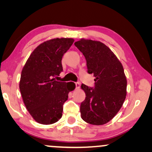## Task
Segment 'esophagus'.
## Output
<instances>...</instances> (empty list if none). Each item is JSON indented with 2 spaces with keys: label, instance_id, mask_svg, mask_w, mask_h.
Returning a JSON list of instances; mask_svg holds the SVG:
<instances>
[{
  "label": "esophagus",
  "instance_id": "1",
  "mask_svg": "<svg viewBox=\"0 0 152 152\" xmlns=\"http://www.w3.org/2000/svg\"><path fill=\"white\" fill-rule=\"evenodd\" d=\"M75 86H76V89H79L80 87V84L79 82H76L75 83Z\"/></svg>",
  "mask_w": 152,
  "mask_h": 152
}]
</instances>
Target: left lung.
Returning a JSON list of instances; mask_svg holds the SVG:
<instances>
[{
    "mask_svg": "<svg viewBox=\"0 0 152 152\" xmlns=\"http://www.w3.org/2000/svg\"><path fill=\"white\" fill-rule=\"evenodd\" d=\"M75 45L86 58L88 72L95 77V88L81 86L86 94L80 106L81 117L88 124L102 125L115 117L125 100L127 82L123 66L100 41L81 39Z\"/></svg>",
    "mask_w": 152,
    "mask_h": 152,
    "instance_id": "8db88e82",
    "label": "left lung"
}]
</instances>
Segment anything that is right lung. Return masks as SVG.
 <instances>
[{
	"instance_id": "1",
	"label": "right lung",
	"mask_w": 152,
	"mask_h": 152,
	"mask_svg": "<svg viewBox=\"0 0 152 152\" xmlns=\"http://www.w3.org/2000/svg\"><path fill=\"white\" fill-rule=\"evenodd\" d=\"M73 42L71 38H57L41 43L23 68L19 83L23 100L33 119L39 124L57 122L62 116L68 93L75 88L74 83L70 85V82H57L54 78L63 70L62 57Z\"/></svg>"
}]
</instances>
